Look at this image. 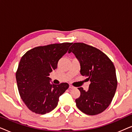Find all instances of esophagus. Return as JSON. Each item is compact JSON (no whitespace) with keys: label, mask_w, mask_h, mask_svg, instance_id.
<instances>
[{"label":"esophagus","mask_w":132,"mask_h":132,"mask_svg":"<svg viewBox=\"0 0 132 132\" xmlns=\"http://www.w3.org/2000/svg\"><path fill=\"white\" fill-rule=\"evenodd\" d=\"M69 88H70V89H73V88H75V87H74V86H72V85H70Z\"/></svg>","instance_id":"obj_1"}]
</instances>
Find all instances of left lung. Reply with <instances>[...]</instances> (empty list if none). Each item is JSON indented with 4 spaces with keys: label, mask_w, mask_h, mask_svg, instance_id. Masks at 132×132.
Here are the masks:
<instances>
[{
    "label": "left lung",
    "mask_w": 132,
    "mask_h": 132,
    "mask_svg": "<svg viewBox=\"0 0 132 132\" xmlns=\"http://www.w3.org/2000/svg\"><path fill=\"white\" fill-rule=\"evenodd\" d=\"M71 52L79 60L81 75L91 82L87 91L78 88L80 95L75 100L77 107L85 114H99L109 106L116 91L114 65L105 53L85 43H74L68 50Z\"/></svg>",
    "instance_id": "left-lung-1"
}]
</instances>
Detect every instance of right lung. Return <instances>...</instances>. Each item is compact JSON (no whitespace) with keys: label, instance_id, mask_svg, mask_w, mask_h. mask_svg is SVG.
I'll return each mask as SVG.
<instances>
[{"label":"right lung","instance_id":"right-lung-1","mask_svg":"<svg viewBox=\"0 0 132 132\" xmlns=\"http://www.w3.org/2000/svg\"><path fill=\"white\" fill-rule=\"evenodd\" d=\"M72 43L36 47L21 57L15 73L20 97L29 110L46 114L56 107L59 97L68 89L67 83L50 84V73Z\"/></svg>","mask_w":132,"mask_h":132}]
</instances>
